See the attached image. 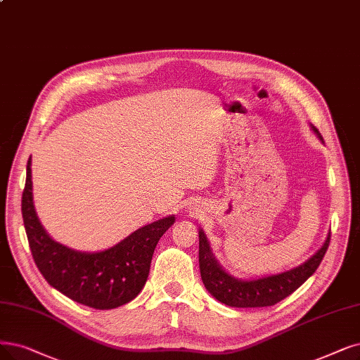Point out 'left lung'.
I'll use <instances>...</instances> for the list:
<instances>
[{"label":"left lung","mask_w":360,"mask_h":360,"mask_svg":"<svg viewBox=\"0 0 360 360\" xmlns=\"http://www.w3.org/2000/svg\"><path fill=\"white\" fill-rule=\"evenodd\" d=\"M311 131L322 143L321 133L310 124ZM330 232L322 247L297 267L258 279H240L226 271L214 257L208 238L199 229V269L207 291L220 303L230 307H269L291 295L319 267L329 247Z\"/></svg>","instance_id":"left-lung-1"}]
</instances>
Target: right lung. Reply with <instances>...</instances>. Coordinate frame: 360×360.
Here are the masks:
<instances>
[{
	"label": "right lung",
	"instance_id": "add662e5",
	"mask_svg": "<svg viewBox=\"0 0 360 360\" xmlns=\"http://www.w3.org/2000/svg\"><path fill=\"white\" fill-rule=\"evenodd\" d=\"M32 160L26 165L22 215L34 262L46 281L79 304L98 310L124 306L145 286L158 240L174 224L176 215L137 229L117 245L87 252L54 240L41 224L32 193Z\"/></svg>",
	"mask_w": 360,
	"mask_h": 360
}]
</instances>
